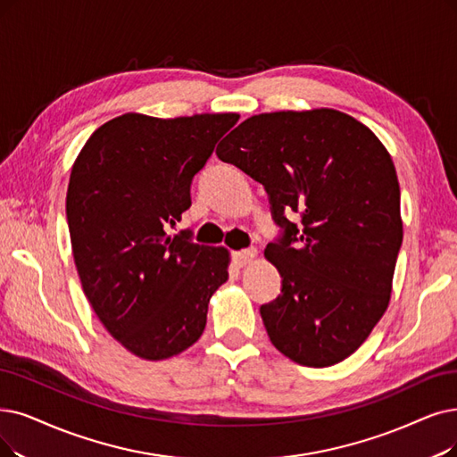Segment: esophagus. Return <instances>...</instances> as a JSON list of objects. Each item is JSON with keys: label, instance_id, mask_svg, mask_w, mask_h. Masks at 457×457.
I'll return each instance as SVG.
<instances>
[{"label": "esophagus", "instance_id": "34e87169", "mask_svg": "<svg viewBox=\"0 0 457 457\" xmlns=\"http://www.w3.org/2000/svg\"><path fill=\"white\" fill-rule=\"evenodd\" d=\"M254 254H257V251H254V249L236 251V253H232V262L238 266V268H244V266H247L254 259Z\"/></svg>", "mask_w": 457, "mask_h": 457}]
</instances>
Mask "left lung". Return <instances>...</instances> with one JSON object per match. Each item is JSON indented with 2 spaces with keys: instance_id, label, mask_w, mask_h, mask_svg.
I'll list each match as a JSON object with an SVG mask.
<instances>
[{
  "instance_id": "8db88e82",
  "label": "left lung",
  "mask_w": 457,
  "mask_h": 457,
  "mask_svg": "<svg viewBox=\"0 0 457 457\" xmlns=\"http://www.w3.org/2000/svg\"><path fill=\"white\" fill-rule=\"evenodd\" d=\"M215 154L264 186L283 228L264 251L283 278L261 305L273 346L309 368L351 356L386 312L403 242L385 145L353 116L315 108L251 116Z\"/></svg>"
}]
</instances>
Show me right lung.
<instances>
[{"instance_id": "right-lung-1", "label": "right lung", "mask_w": 457, "mask_h": 457, "mask_svg": "<svg viewBox=\"0 0 457 457\" xmlns=\"http://www.w3.org/2000/svg\"><path fill=\"white\" fill-rule=\"evenodd\" d=\"M238 114L161 120L129 112L101 125L72 165L67 223L87 302L118 343L167 360L203 336L228 279V251L169 236L191 206L193 176Z\"/></svg>"}]
</instances>
